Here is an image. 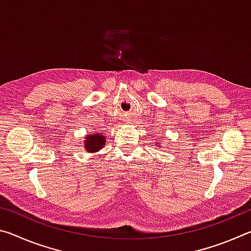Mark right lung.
<instances>
[{"mask_svg": "<svg viewBox=\"0 0 251 251\" xmlns=\"http://www.w3.org/2000/svg\"><path fill=\"white\" fill-rule=\"evenodd\" d=\"M85 148H86L87 151L90 152H95L100 148H103L105 145V136L101 134H93V135H88L85 137Z\"/></svg>", "mask_w": 251, "mask_h": 251, "instance_id": "obj_1", "label": "right lung"}]
</instances>
